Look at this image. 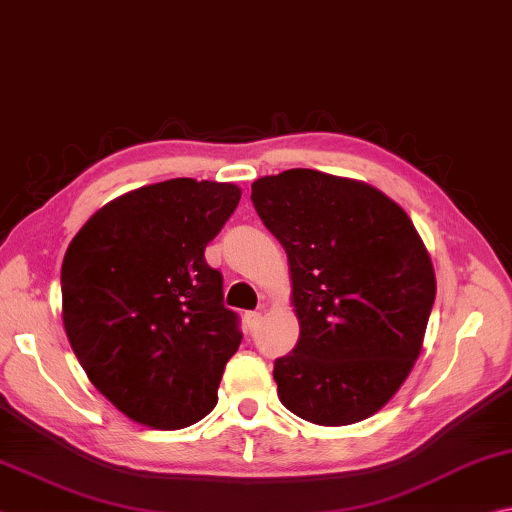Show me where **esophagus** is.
I'll return each instance as SVG.
<instances>
[{"label": "esophagus", "mask_w": 512, "mask_h": 512, "mask_svg": "<svg viewBox=\"0 0 512 512\" xmlns=\"http://www.w3.org/2000/svg\"><path fill=\"white\" fill-rule=\"evenodd\" d=\"M261 312H256V310H251V312H245V321H247V326H249V330H254L258 324H261Z\"/></svg>", "instance_id": "1"}]
</instances>
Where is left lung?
I'll return each mask as SVG.
<instances>
[{
	"instance_id": "obj_1",
	"label": "left lung",
	"mask_w": 512,
	"mask_h": 512,
	"mask_svg": "<svg viewBox=\"0 0 512 512\" xmlns=\"http://www.w3.org/2000/svg\"><path fill=\"white\" fill-rule=\"evenodd\" d=\"M256 213L288 254L299 342L274 362L279 400L315 425H353L414 369L436 276L414 222L357 179L310 168L251 184Z\"/></svg>"
}]
</instances>
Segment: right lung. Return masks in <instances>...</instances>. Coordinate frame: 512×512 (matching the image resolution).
<instances>
[{
  "label": "right lung",
  "instance_id": "1",
  "mask_svg": "<svg viewBox=\"0 0 512 512\" xmlns=\"http://www.w3.org/2000/svg\"><path fill=\"white\" fill-rule=\"evenodd\" d=\"M238 202L236 184L166 179L105 204L69 242V344L89 382L141 425L182 429L218 402L242 333L204 249Z\"/></svg>",
  "mask_w": 512,
  "mask_h": 512
}]
</instances>
